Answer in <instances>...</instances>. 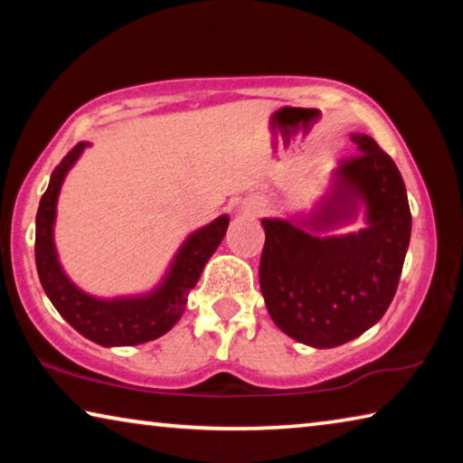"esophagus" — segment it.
<instances>
[{
	"label": "esophagus",
	"instance_id": "1",
	"mask_svg": "<svg viewBox=\"0 0 463 463\" xmlns=\"http://www.w3.org/2000/svg\"><path fill=\"white\" fill-rule=\"evenodd\" d=\"M263 210H265V202L261 198H247L241 206V214L247 218H255L260 216Z\"/></svg>",
	"mask_w": 463,
	"mask_h": 463
}]
</instances>
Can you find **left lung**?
Here are the masks:
<instances>
[{
  "mask_svg": "<svg viewBox=\"0 0 463 463\" xmlns=\"http://www.w3.org/2000/svg\"><path fill=\"white\" fill-rule=\"evenodd\" d=\"M310 213L263 218L260 286L273 323L294 341L331 349L355 339L388 310L411 242L412 218L396 163L367 135H351ZM364 208L366 226L330 231Z\"/></svg>",
  "mask_w": 463,
  "mask_h": 463,
  "instance_id": "1",
  "label": "left lung"
}]
</instances>
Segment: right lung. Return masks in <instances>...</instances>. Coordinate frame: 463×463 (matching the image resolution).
<instances>
[{
    "instance_id": "obj_1",
    "label": "right lung",
    "mask_w": 463,
    "mask_h": 463,
    "mask_svg": "<svg viewBox=\"0 0 463 463\" xmlns=\"http://www.w3.org/2000/svg\"><path fill=\"white\" fill-rule=\"evenodd\" d=\"M90 143L75 145L54 167L49 187L36 213V269L43 289L59 315L85 339L101 347H130L159 339L182 318L192 292L202 276L203 265L221 245L231 218L222 214L202 229L194 231L169 263V269L151 292L135 296L98 298L83 292L59 261L54 247V218L61 185Z\"/></svg>"
}]
</instances>
